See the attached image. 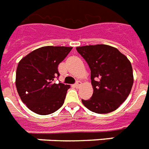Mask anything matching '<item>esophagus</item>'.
<instances>
[{
  "label": "esophagus",
  "mask_w": 149,
  "mask_h": 149,
  "mask_svg": "<svg viewBox=\"0 0 149 149\" xmlns=\"http://www.w3.org/2000/svg\"><path fill=\"white\" fill-rule=\"evenodd\" d=\"M74 87H75V88H78V87H80L81 85V81H77L75 83V84H74Z\"/></svg>",
  "instance_id": "obj_1"
}]
</instances>
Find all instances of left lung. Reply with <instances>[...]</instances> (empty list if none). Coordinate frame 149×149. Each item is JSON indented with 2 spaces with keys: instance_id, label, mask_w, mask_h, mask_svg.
I'll return each mask as SVG.
<instances>
[{
  "instance_id": "left-lung-1",
  "label": "left lung",
  "mask_w": 149,
  "mask_h": 149,
  "mask_svg": "<svg viewBox=\"0 0 149 149\" xmlns=\"http://www.w3.org/2000/svg\"><path fill=\"white\" fill-rule=\"evenodd\" d=\"M76 49L91 69L94 90L90 99H81L83 104L97 114L116 110L132 88L134 78L130 61L117 48L109 45H86Z\"/></svg>"
}]
</instances>
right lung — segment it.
<instances>
[{"label": "right lung", "instance_id": "right-lung-1", "mask_svg": "<svg viewBox=\"0 0 149 149\" xmlns=\"http://www.w3.org/2000/svg\"><path fill=\"white\" fill-rule=\"evenodd\" d=\"M72 49L71 47L45 46L34 50L18 63L16 71L17 91L21 101L33 112L52 114L65 102L70 86L56 84L58 65Z\"/></svg>", "mask_w": 149, "mask_h": 149}]
</instances>
